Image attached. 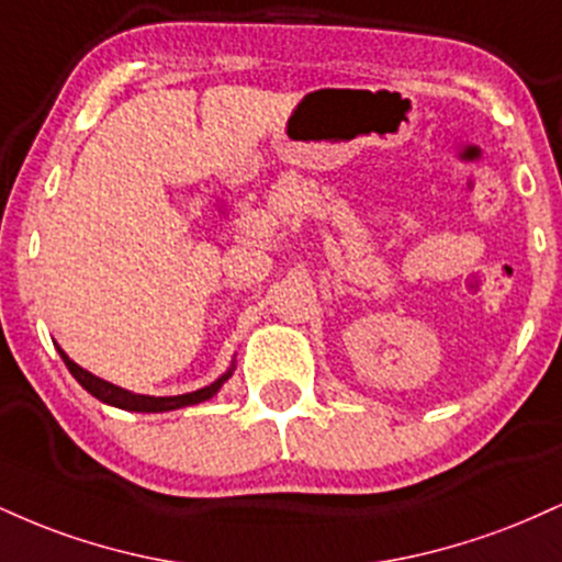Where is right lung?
<instances>
[{"mask_svg": "<svg viewBox=\"0 0 562 562\" xmlns=\"http://www.w3.org/2000/svg\"><path fill=\"white\" fill-rule=\"evenodd\" d=\"M57 351H60L63 362H66L70 375L79 380V385L83 391L92 393V396L100 398L102 404L119 406V409H128V412H171V409H182V406L209 402V398L216 396L218 389H222V385L232 378V372H235V364H232L229 370L224 372L222 378H216L211 385H205V389H198L192 393H182V396H142V393H132V391L121 389V385H113V383H108V380L87 372L83 367L76 364L60 346H57Z\"/></svg>", "mask_w": 562, "mask_h": 562, "instance_id": "add662e5", "label": "right lung"}]
</instances>
